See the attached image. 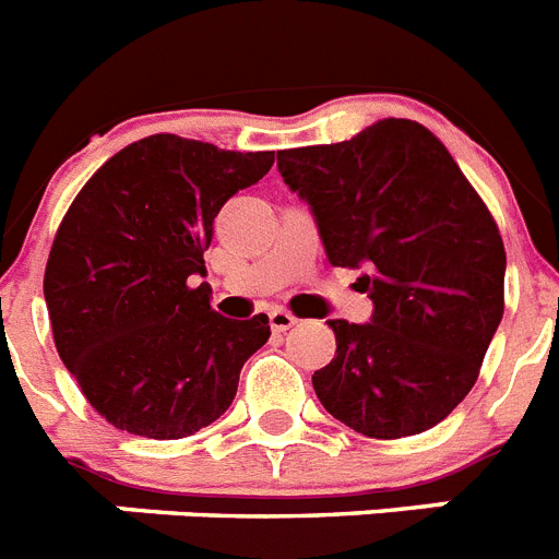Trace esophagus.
<instances>
[{"instance_id": "1", "label": "esophagus", "mask_w": 559, "mask_h": 559, "mask_svg": "<svg viewBox=\"0 0 559 559\" xmlns=\"http://www.w3.org/2000/svg\"><path fill=\"white\" fill-rule=\"evenodd\" d=\"M295 323H298V318H295L293 312H287V309H281V307L270 309L272 332H287V330H293Z\"/></svg>"}]
</instances>
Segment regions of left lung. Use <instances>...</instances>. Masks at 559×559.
<instances>
[{"label": "left lung", "instance_id": "obj_1", "mask_svg": "<svg viewBox=\"0 0 559 559\" xmlns=\"http://www.w3.org/2000/svg\"><path fill=\"white\" fill-rule=\"evenodd\" d=\"M332 266L364 270L372 318H335V358L312 374L323 409L367 438L438 426L472 392L500 318L506 250L449 150L417 121L349 142L278 150Z\"/></svg>", "mask_w": 559, "mask_h": 559}]
</instances>
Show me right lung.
<instances>
[{
  "label": "right lung",
  "instance_id": "obj_1",
  "mask_svg": "<svg viewBox=\"0 0 559 559\" xmlns=\"http://www.w3.org/2000/svg\"><path fill=\"white\" fill-rule=\"evenodd\" d=\"M272 162V150L156 133L116 153L70 204L45 304L59 358L116 429L178 440L229 409L270 318L218 316L210 284L195 278L207 275L218 210Z\"/></svg>",
  "mask_w": 559,
  "mask_h": 559
}]
</instances>
